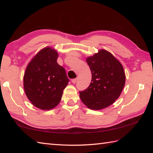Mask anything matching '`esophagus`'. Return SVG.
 Returning <instances> with one entry per match:
<instances>
[{
    "mask_svg": "<svg viewBox=\"0 0 153 153\" xmlns=\"http://www.w3.org/2000/svg\"><path fill=\"white\" fill-rule=\"evenodd\" d=\"M77 78H74V79H71V82H72L73 83H76V82H77Z\"/></svg>",
    "mask_w": 153,
    "mask_h": 153,
    "instance_id": "1",
    "label": "esophagus"
}]
</instances>
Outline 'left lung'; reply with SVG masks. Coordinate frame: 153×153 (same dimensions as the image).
Listing matches in <instances>:
<instances>
[{
  "label": "left lung",
  "instance_id": "1",
  "mask_svg": "<svg viewBox=\"0 0 153 153\" xmlns=\"http://www.w3.org/2000/svg\"><path fill=\"white\" fill-rule=\"evenodd\" d=\"M91 71L89 86L79 91V97L89 108L100 110L111 105L121 94L126 82L121 63L105 50L87 58Z\"/></svg>",
  "mask_w": 153,
  "mask_h": 153
}]
</instances>
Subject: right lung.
Masks as SVG:
<instances>
[{"instance_id": "right-lung-1", "label": "right lung", "mask_w": 153, "mask_h": 153, "mask_svg": "<svg viewBox=\"0 0 153 153\" xmlns=\"http://www.w3.org/2000/svg\"><path fill=\"white\" fill-rule=\"evenodd\" d=\"M58 53L47 47L29 63L24 77L25 94L33 105L50 110L58 105L70 79L64 68L57 63Z\"/></svg>"}]
</instances>
